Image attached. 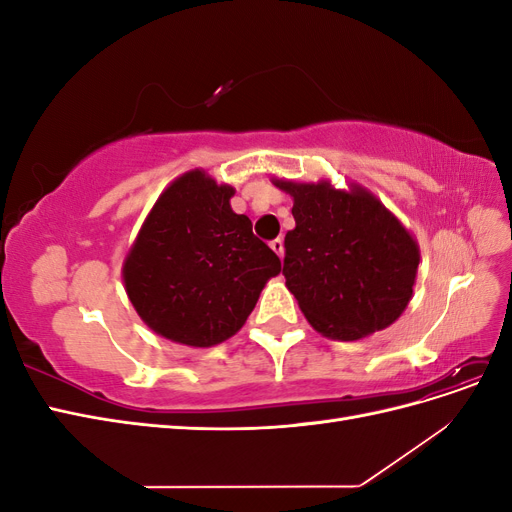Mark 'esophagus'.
Returning <instances> with one entry per match:
<instances>
[{"label":"esophagus","mask_w":512,"mask_h":512,"mask_svg":"<svg viewBox=\"0 0 512 512\" xmlns=\"http://www.w3.org/2000/svg\"><path fill=\"white\" fill-rule=\"evenodd\" d=\"M271 250H273L277 256H280V258H284V241H282L280 237L273 239V241H271Z\"/></svg>","instance_id":"1"}]
</instances>
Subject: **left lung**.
I'll use <instances>...</instances> for the list:
<instances>
[{
    "instance_id": "8db88e82",
    "label": "left lung",
    "mask_w": 512,
    "mask_h": 512,
    "mask_svg": "<svg viewBox=\"0 0 512 512\" xmlns=\"http://www.w3.org/2000/svg\"><path fill=\"white\" fill-rule=\"evenodd\" d=\"M292 196L284 277L324 337L354 342L393 324L412 299L421 252L414 237L361 185L275 179Z\"/></svg>"
}]
</instances>
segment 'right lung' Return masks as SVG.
<instances>
[{
	"instance_id": "1",
	"label": "right lung",
	"mask_w": 512,
	"mask_h": 512,
	"mask_svg": "<svg viewBox=\"0 0 512 512\" xmlns=\"http://www.w3.org/2000/svg\"><path fill=\"white\" fill-rule=\"evenodd\" d=\"M232 185L205 170L160 194L123 260V284L151 331L183 346L209 348L235 335L282 262L232 211Z\"/></svg>"
}]
</instances>
